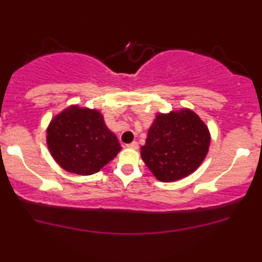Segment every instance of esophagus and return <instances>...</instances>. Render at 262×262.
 <instances>
[{
  "label": "esophagus",
  "mask_w": 262,
  "mask_h": 262,
  "mask_svg": "<svg viewBox=\"0 0 262 262\" xmlns=\"http://www.w3.org/2000/svg\"><path fill=\"white\" fill-rule=\"evenodd\" d=\"M127 146L130 147V149H138V147H139V144H138V141H132V143L128 144Z\"/></svg>",
  "instance_id": "1"
}]
</instances>
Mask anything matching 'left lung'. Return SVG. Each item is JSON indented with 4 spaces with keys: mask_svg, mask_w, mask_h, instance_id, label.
I'll return each instance as SVG.
<instances>
[{
    "mask_svg": "<svg viewBox=\"0 0 262 262\" xmlns=\"http://www.w3.org/2000/svg\"><path fill=\"white\" fill-rule=\"evenodd\" d=\"M210 145L205 123L189 110L159 115L141 146V159L161 182L187 177L204 161Z\"/></svg>",
    "mask_w": 262,
    "mask_h": 262,
    "instance_id": "8db88e82",
    "label": "left lung"
}]
</instances>
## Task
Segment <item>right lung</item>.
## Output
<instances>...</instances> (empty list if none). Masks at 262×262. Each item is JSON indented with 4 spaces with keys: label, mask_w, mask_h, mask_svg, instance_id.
Here are the masks:
<instances>
[{
    "label": "right lung",
    "mask_w": 262,
    "mask_h": 262,
    "mask_svg": "<svg viewBox=\"0 0 262 262\" xmlns=\"http://www.w3.org/2000/svg\"><path fill=\"white\" fill-rule=\"evenodd\" d=\"M47 145L62 168L81 176L99 172L121 150L102 116L77 106L64 110L50 123Z\"/></svg>",
    "instance_id": "add662e5"
}]
</instances>
